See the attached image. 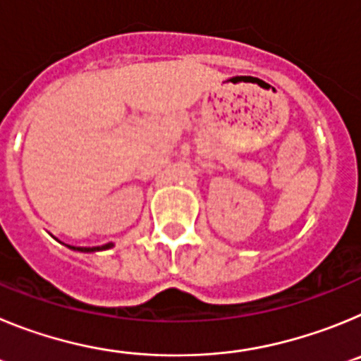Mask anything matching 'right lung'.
Here are the masks:
<instances>
[{"label":"right lung","instance_id":"add662e5","mask_svg":"<svg viewBox=\"0 0 361 361\" xmlns=\"http://www.w3.org/2000/svg\"><path fill=\"white\" fill-rule=\"evenodd\" d=\"M114 244H104V245H99V247H73V245H68V247H72V250H78V251H82V253H88V251H101V250H108V247H111Z\"/></svg>","mask_w":361,"mask_h":361}]
</instances>
